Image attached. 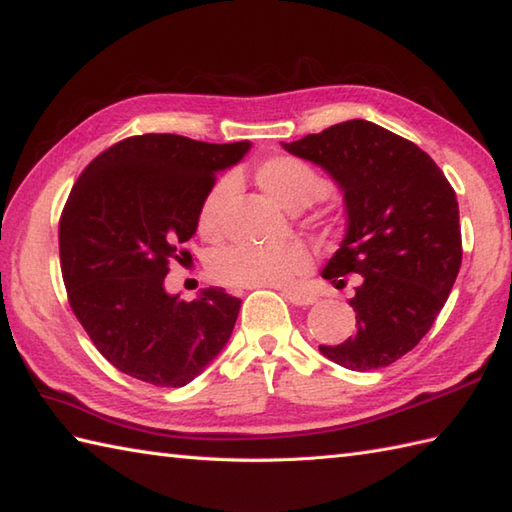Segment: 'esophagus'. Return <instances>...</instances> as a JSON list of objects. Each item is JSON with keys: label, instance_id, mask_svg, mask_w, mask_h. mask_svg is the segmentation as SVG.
Returning <instances> with one entry per match:
<instances>
[{"label": "esophagus", "instance_id": "obj_1", "mask_svg": "<svg viewBox=\"0 0 512 512\" xmlns=\"http://www.w3.org/2000/svg\"><path fill=\"white\" fill-rule=\"evenodd\" d=\"M282 295H285V298L295 306H309L315 302V295L304 289H287Z\"/></svg>", "mask_w": 512, "mask_h": 512}]
</instances>
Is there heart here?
<instances>
[{
	"label": "heart",
	"instance_id": "b5f03b06",
	"mask_svg": "<svg viewBox=\"0 0 512 512\" xmlns=\"http://www.w3.org/2000/svg\"><path fill=\"white\" fill-rule=\"evenodd\" d=\"M256 184L282 208L302 210L328 195V179L311 162L295 155H271L254 166ZM232 184L221 179L201 199L197 230L206 241H217L230 203ZM311 267V254L298 243L278 247H227L214 258L212 276L230 287H287Z\"/></svg>",
	"mask_w": 512,
	"mask_h": 512
}]
</instances>
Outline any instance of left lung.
Returning <instances> with one entry per match:
<instances>
[{
    "label": "left lung",
    "mask_w": 512,
    "mask_h": 512,
    "mask_svg": "<svg viewBox=\"0 0 512 512\" xmlns=\"http://www.w3.org/2000/svg\"><path fill=\"white\" fill-rule=\"evenodd\" d=\"M344 190L348 230L322 276L359 274L357 331L322 355L348 370L385 368L410 352L445 306L462 263L456 192L431 157L368 120L282 144Z\"/></svg>",
    "instance_id": "obj_1"
}]
</instances>
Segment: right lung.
<instances>
[{"label":"right lung","instance_id":"add662e5","mask_svg":"<svg viewBox=\"0 0 512 512\" xmlns=\"http://www.w3.org/2000/svg\"><path fill=\"white\" fill-rule=\"evenodd\" d=\"M247 140L210 144L144 133L102 151L65 201L59 221L67 300L113 368L157 388H181L219 355L241 300L203 289L168 295L170 260L190 256L201 199Z\"/></svg>","mask_w":512,"mask_h":512}]
</instances>
